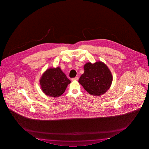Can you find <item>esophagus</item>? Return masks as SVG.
<instances>
[{
	"label": "esophagus",
	"instance_id": "34e87169",
	"mask_svg": "<svg viewBox=\"0 0 149 149\" xmlns=\"http://www.w3.org/2000/svg\"><path fill=\"white\" fill-rule=\"evenodd\" d=\"M79 78L78 77H76L75 78H74L71 79V80H72V81H74V80H78Z\"/></svg>",
	"mask_w": 149,
	"mask_h": 149
}]
</instances>
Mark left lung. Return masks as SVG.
Returning a JSON list of instances; mask_svg holds the SVG:
<instances>
[{
  "mask_svg": "<svg viewBox=\"0 0 149 149\" xmlns=\"http://www.w3.org/2000/svg\"><path fill=\"white\" fill-rule=\"evenodd\" d=\"M84 73L79 80L88 93L100 96L109 90L111 86L113 77L107 66L102 61L88 63L84 66Z\"/></svg>",
  "mask_w": 149,
  "mask_h": 149,
  "instance_id": "8db88e82",
  "label": "left lung"
}]
</instances>
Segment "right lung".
Here are the masks:
<instances>
[{"label":"right lung","instance_id":"add662e5","mask_svg":"<svg viewBox=\"0 0 149 149\" xmlns=\"http://www.w3.org/2000/svg\"><path fill=\"white\" fill-rule=\"evenodd\" d=\"M40 82L41 88L46 95L57 97L65 92L71 81L58 67L47 69L42 76Z\"/></svg>","mask_w":149,"mask_h":149}]
</instances>
